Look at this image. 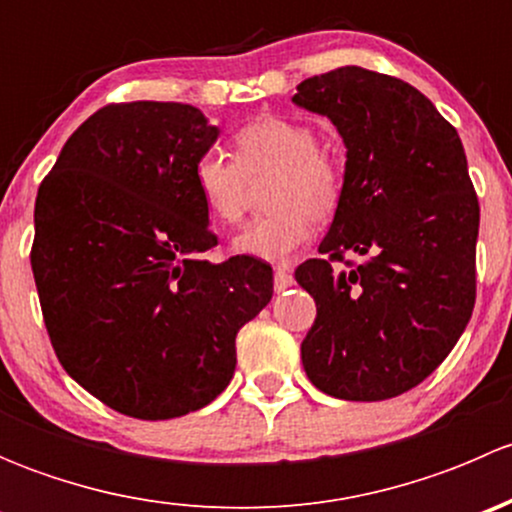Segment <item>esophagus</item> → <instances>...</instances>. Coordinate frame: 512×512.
<instances>
[{
  "label": "esophagus",
  "mask_w": 512,
  "mask_h": 512,
  "mask_svg": "<svg viewBox=\"0 0 512 512\" xmlns=\"http://www.w3.org/2000/svg\"><path fill=\"white\" fill-rule=\"evenodd\" d=\"M292 285H294L292 272L285 270V267H277L275 270V292H285V289H289Z\"/></svg>",
  "instance_id": "34e87169"
}]
</instances>
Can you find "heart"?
Masks as SVG:
<instances>
[{
    "label": "heart",
    "mask_w": 512,
    "mask_h": 512,
    "mask_svg": "<svg viewBox=\"0 0 512 512\" xmlns=\"http://www.w3.org/2000/svg\"><path fill=\"white\" fill-rule=\"evenodd\" d=\"M267 213L235 237V250L265 262H289L309 237L312 223L334 218L344 198V165L317 146L307 123L285 116H257L232 136V158L203 153L193 183L210 218L237 225L250 208L255 185Z\"/></svg>",
    "instance_id": "1"
}]
</instances>
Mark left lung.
Masks as SVG:
<instances>
[{
  "label": "left lung",
  "instance_id": "1",
  "mask_svg": "<svg viewBox=\"0 0 512 512\" xmlns=\"http://www.w3.org/2000/svg\"><path fill=\"white\" fill-rule=\"evenodd\" d=\"M292 101L347 146L322 257L294 272L317 304L304 371L334 399H394L438 369L476 304L480 208L463 143L421 91L361 66L304 79Z\"/></svg>",
  "mask_w": 512,
  "mask_h": 512
}]
</instances>
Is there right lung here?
I'll return each mask as SVG.
<instances>
[{
    "mask_svg": "<svg viewBox=\"0 0 512 512\" xmlns=\"http://www.w3.org/2000/svg\"><path fill=\"white\" fill-rule=\"evenodd\" d=\"M190 103H108L41 180L32 272L51 347L89 394L143 421L218 399L272 267L210 262L218 235L193 165L218 138Z\"/></svg>",
    "mask_w": 512,
    "mask_h": 512,
    "instance_id": "1",
    "label": "right lung"
}]
</instances>
